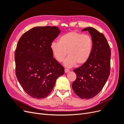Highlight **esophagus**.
<instances>
[{"label": "esophagus", "instance_id": "34e87169", "mask_svg": "<svg viewBox=\"0 0 124 124\" xmlns=\"http://www.w3.org/2000/svg\"><path fill=\"white\" fill-rule=\"evenodd\" d=\"M69 71H70V70L69 69H65V73H68Z\"/></svg>", "mask_w": 124, "mask_h": 124}]
</instances>
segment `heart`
<instances>
[{"label":"heart","instance_id":"b5f03b06","mask_svg":"<svg viewBox=\"0 0 124 124\" xmlns=\"http://www.w3.org/2000/svg\"><path fill=\"white\" fill-rule=\"evenodd\" d=\"M93 48L92 37L76 31L65 33L60 37L58 42H53L50 45L52 53L57 62H63L68 54L69 56L63 62L68 68L76 63L78 65L85 63L91 57Z\"/></svg>","mask_w":124,"mask_h":124}]
</instances>
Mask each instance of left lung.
<instances>
[{"instance_id":"obj_1","label":"left lung","mask_w":124,"mask_h":124,"mask_svg":"<svg viewBox=\"0 0 124 124\" xmlns=\"http://www.w3.org/2000/svg\"><path fill=\"white\" fill-rule=\"evenodd\" d=\"M82 31H88L93 41V48L88 61L73 70L77 78L72 87L80 98L88 99L102 90L109 77L111 50L106 37L95 28L89 27Z\"/></svg>"}]
</instances>
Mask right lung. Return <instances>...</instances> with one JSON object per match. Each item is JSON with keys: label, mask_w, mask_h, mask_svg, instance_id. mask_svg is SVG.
I'll list each match as a JSON object with an SVG mask.
<instances>
[{"label": "right lung", "mask_w": 124, "mask_h": 124, "mask_svg": "<svg viewBox=\"0 0 124 124\" xmlns=\"http://www.w3.org/2000/svg\"><path fill=\"white\" fill-rule=\"evenodd\" d=\"M61 33L56 26L33 27L23 35L15 53L16 72L25 92L32 98L50 94L64 68L53 57L51 43Z\"/></svg>", "instance_id": "add662e5"}]
</instances>
